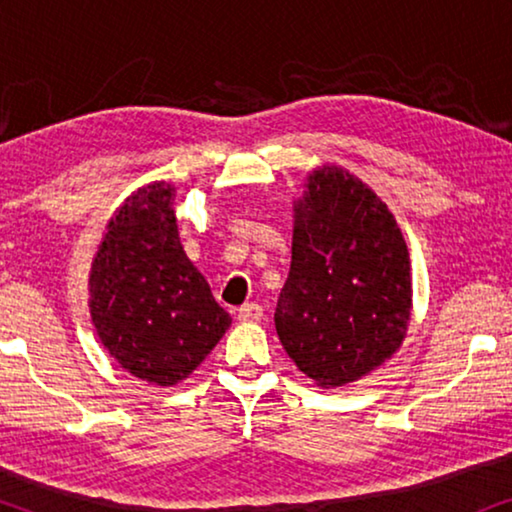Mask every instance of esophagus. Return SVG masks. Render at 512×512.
Listing matches in <instances>:
<instances>
[{"label": "esophagus", "instance_id": "esophagus-1", "mask_svg": "<svg viewBox=\"0 0 512 512\" xmlns=\"http://www.w3.org/2000/svg\"><path fill=\"white\" fill-rule=\"evenodd\" d=\"M237 319L240 321H261L263 319V307L258 303H247L237 310Z\"/></svg>", "mask_w": 512, "mask_h": 512}]
</instances>
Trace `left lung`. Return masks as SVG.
<instances>
[{
  "label": "left lung",
  "instance_id": "8db88e82",
  "mask_svg": "<svg viewBox=\"0 0 512 512\" xmlns=\"http://www.w3.org/2000/svg\"><path fill=\"white\" fill-rule=\"evenodd\" d=\"M410 310L408 244L389 207L338 165L307 174L275 310L291 361L317 387H345L401 349Z\"/></svg>",
  "mask_w": 512,
  "mask_h": 512
}]
</instances>
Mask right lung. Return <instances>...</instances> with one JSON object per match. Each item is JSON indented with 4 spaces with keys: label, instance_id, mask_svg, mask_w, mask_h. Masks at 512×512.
Instances as JSON below:
<instances>
[{
    "label": "right lung",
    "instance_id": "right-lung-1",
    "mask_svg": "<svg viewBox=\"0 0 512 512\" xmlns=\"http://www.w3.org/2000/svg\"><path fill=\"white\" fill-rule=\"evenodd\" d=\"M88 293L104 349L156 387L186 380L233 321L181 247L170 181L137 188L116 209L90 265Z\"/></svg>",
    "mask_w": 512,
    "mask_h": 512
}]
</instances>
